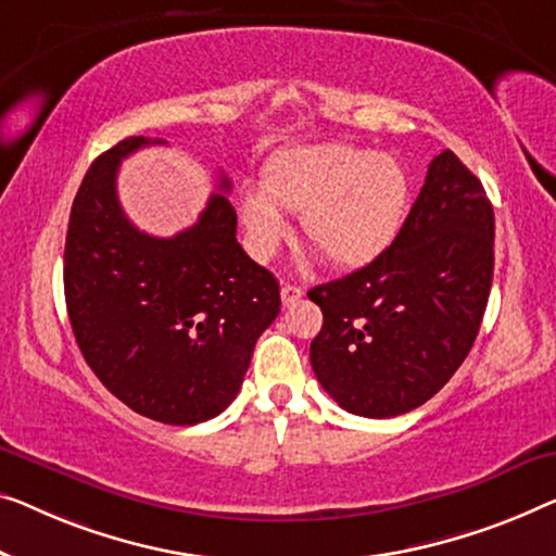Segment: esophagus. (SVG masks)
I'll use <instances>...</instances> for the list:
<instances>
[{
  "label": "esophagus",
  "instance_id": "34e87169",
  "mask_svg": "<svg viewBox=\"0 0 556 556\" xmlns=\"http://www.w3.org/2000/svg\"><path fill=\"white\" fill-rule=\"evenodd\" d=\"M302 294H304V289H302V287H296V285H285V287H281V304H285V306H292L294 302H300V300H302Z\"/></svg>",
  "mask_w": 556,
  "mask_h": 556
}]
</instances>
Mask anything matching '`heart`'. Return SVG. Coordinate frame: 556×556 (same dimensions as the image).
<instances>
[{"label":"heart","mask_w":556,"mask_h":556,"mask_svg":"<svg viewBox=\"0 0 556 556\" xmlns=\"http://www.w3.org/2000/svg\"><path fill=\"white\" fill-rule=\"evenodd\" d=\"M302 214L306 242L337 269L379 260L396 242L409 212V174L392 154L346 144L285 149L262 169V189L239 197L247 237L260 260L275 254Z\"/></svg>","instance_id":"1"}]
</instances>
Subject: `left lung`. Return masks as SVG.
Instances as JSON below:
<instances>
[{
    "instance_id": "8db88e82",
    "label": "left lung",
    "mask_w": 556,
    "mask_h": 556,
    "mask_svg": "<svg viewBox=\"0 0 556 556\" xmlns=\"http://www.w3.org/2000/svg\"><path fill=\"white\" fill-rule=\"evenodd\" d=\"M494 275V210L444 149L396 242L367 267L309 289L325 321L312 369L339 407L369 419L417 409L475 344Z\"/></svg>"
}]
</instances>
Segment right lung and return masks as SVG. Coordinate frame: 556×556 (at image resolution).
<instances>
[{
	"label": "right lung",
	"mask_w": 556,
	"mask_h": 556,
	"mask_svg": "<svg viewBox=\"0 0 556 556\" xmlns=\"http://www.w3.org/2000/svg\"><path fill=\"white\" fill-rule=\"evenodd\" d=\"M147 144L164 139H122L81 179L66 229L64 300L99 382L142 417L189 427L235 402L256 339L279 314V285L239 247L225 194H212L197 225L169 239L131 225L117 169ZM219 189H231L225 174Z\"/></svg>",
	"instance_id": "obj_1"
}]
</instances>
